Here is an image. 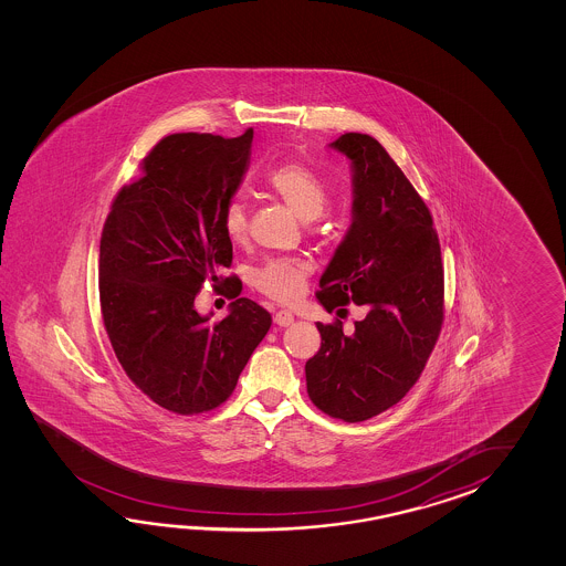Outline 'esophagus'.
<instances>
[{
    "label": "esophagus",
    "instance_id": "1",
    "mask_svg": "<svg viewBox=\"0 0 566 566\" xmlns=\"http://www.w3.org/2000/svg\"><path fill=\"white\" fill-rule=\"evenodd\" d=\"M273 322H275L279 327H287V325L293 324V313L281 310V312L275 313Z\"/></svg>",
    "mask_w": 566,
    "mask_h": 566
}]
</instances>
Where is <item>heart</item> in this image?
I'll return each instance as SVG.
<instances>
[{
  "label": "heart",
  "mask_w": 566,
  "mask_h": 566,
  "mask_svg": "<svg viewBox=\"0 0 566 566\" xmlns=\"http://www.w3.org/2000/svg\"><path fill=\"white\" fill-rule=\"evenodd\" d=\"M265 188L275 193L301 218L313 220L327 206V186L315 169L295 159L281 161L269 169ZM220 227L230 242H242L249 230L247 206L239 198H232L222 206ZM312 266L301 259H271L265 265L254 269L253 285L269 300L293 303L305 291Z\"/></svg>",
  "instance_id": "heart-1"
}]
</instances>
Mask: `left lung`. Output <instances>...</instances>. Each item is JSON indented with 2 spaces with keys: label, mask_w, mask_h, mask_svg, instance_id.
Instances as JSON below:
<instances>
[{
  "label": "left lung",
  "mask_w": 566,
  "mask_h": 566,
  "mask_svg": "<svg viewBox=\"0 0 566 566\" xmlns=\"http://www.w3.org/2000/svg\"><path fill=\"white\" fill-rule=\"evenodd\" d=\"M352 161V227L315 293L327 312L364 305L346 336L317 324L322 348L305 364L307 395L346 422L395 407L419 380L443 325V263L433 217L395 159L370 135L332 144Z\"/></svg>",
  "instance_id": "obj_1"
}]
</instances>
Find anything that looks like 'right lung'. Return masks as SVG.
Segmentation results:
<instances>
[{
	"instance_id": "right-lung-1",
	"label": "right lung",
	"mask_w": 566,
	"mask_h": 566,
	"mask_svg": "<svg viewBox=\"0 0 566 566\" xmlns=\"http://www.w3.org/2000/svg\"><path fill=\"white\" fill-rule=\"evenodd\" d=\"M253 129L241 137L174 133L142 159V178L120 188L98 254L103 324L125 374L176 415L217 409L271 327V313L239 297L232 242L220 227L249 166ZM206 280L235 301L210 325L192 307Z\"/></svg>"
}]
</instances>
